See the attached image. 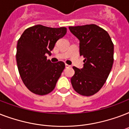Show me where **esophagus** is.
Returning <instances> with one entry per match:
<instances>
[{
    "label": "esophagus",
    "instance_id": "34e87169",
    "mask_svg": "<svg viewBox=\"0 0 129 129\" xmlns=\"http://www.w3.org/2000/svg\"><path fill=\"white\" fill-rule=\"evenodd\" d=\"M65 66H66V68H70V65L66 64V65H65Z\"/></svg>",
    "mask_w": 129,
    "mask_h": 129
}]
</instances>
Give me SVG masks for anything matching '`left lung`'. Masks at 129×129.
I'll use <instances>...</instances> for the list:
<instances>
[{
    "label": "left lung",
    "mask_w": 129,
    "mask_h": 129,
    "mask_svg": "<svg viewBox=\"0 0 129 129\" xmlns=\"http://www.w3.org/2000/svg\"><path fill=\"white\" fill-rule=\"evenodd\" d=\"M69 29L80 40V54L84 58L83 68L73 67L72 85L80 95L92 96L104 86L111 71L114 44L107 31L94 24Z\"/></svg>",
    "instance_id": "left-lung-1"
}]
</instances>
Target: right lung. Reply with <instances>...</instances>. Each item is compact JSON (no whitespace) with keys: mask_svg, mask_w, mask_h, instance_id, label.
<instances>
[{"mask_svg":"<svg viewBox=\"0 0 129 129\" xmlns=\"http://www.w3.org/2000/svg\"><path fill=\"white\" fill-rule=\"evenodd\" d=\"M67 33L66 27L52 28L37 25L25 29L17 42V67L25 86L35 94L52 92L65 68L63 61L51 63L46 54Z\"/></svg>","mask_w":129,"mask_h":129,"instance_id":"1","label":"right lung"}]
</instances>
